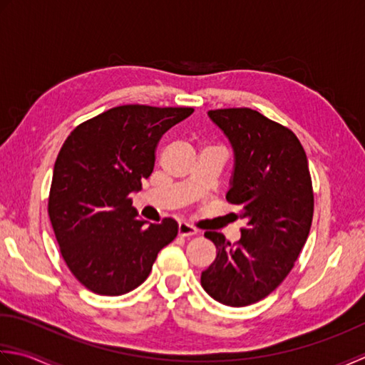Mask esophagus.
Here are the masks:
<instances>
[{
    "label": "esophagus",
    "instance_id": "esophagus-1",
    "mask_svg": "<svg viewBox=\"0 0 365 365\" xmlns=\"http://www.w3.org/2000/svg\"><path fill=\"white\" fill-rule=\"evenodd\" d=\"M178 233H180V236H184V237H189V236H193L197 235V230L193 228L192 225L185 224V222H180V225H178Z\"/></svg>",
    "mask_w": 365,
    "mask_h": 365
}]
</instances>
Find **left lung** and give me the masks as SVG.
<instances>
[{"label":"left lung","instance_id":"1","mask_svg":"<svg viewBox=\"0 0 365 365\" xmlns=\"http://www.w3.org/2000/svg\"><path fill=\"white\" fill-rule=\"evenodd\" d=\"M235 151L227 202L245 220L232 244L206 232L217 249L202 272L205 292L225 306L244 307L271 294L293 269L310 232L314 189L307 155L285 125L252 108L207 111Z\"/></svg>","mask_w":365,"mask_h":365}]
</instances>
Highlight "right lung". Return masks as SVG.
Here are the masks:
<instances>
[{
	"mask_svg": "<svg viewBox=\"0 0 365 365\" xmlns=\"http://www.w3.org/2000/svg\"><path fill=\"white\" fill-rule=\"evenodd\" d=\"M192 107L120 106L78 124L58 153L48 217L66 264L96 294L120 296L150 276L178 235L173 219L146 225L132 192L154 168L155 148Z\"/></svg>",
	"mask_w": 365,
	"mask_h": 365,
	"instance_id": "obj_1",
	"label": "right lung"
}]
</instances>
